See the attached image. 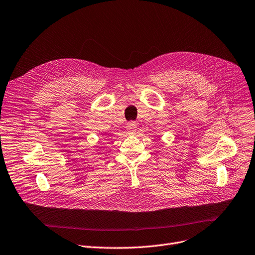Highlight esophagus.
I'll list each match as a JSON object with an SVG mask.
<instances>
[{
    "mask_svg": "<svg viewBox=\"0 0 255 255\" xmlns=\"http://www.w3.org/2000/svg\"><path fill=\"white\" fill-rule=\"evenodd\" d=\"M127 129H128V134H135L136 130H137V124L135 121H130L128 124L127 126Z\"/></svg>",
    "mask_w": 255,
    "mask_h": 255,
    "instance_id": "1",
    "label": "esophagus"
}]
</instances>
